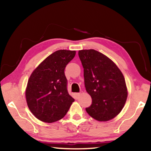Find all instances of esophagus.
<instances>
[{"instance_id": "34e87169", "label": "esophagus", "mask_w": 151, "mask_h": 151, "mask_svg": "<svg viewBox=\"0 0 151 151\" xmlns=\"http://www.w3.org/2000/svg\"><path fill=\"white\" fill-rule=\"evenodd\" d=\"M74 95H75V98L76 99H78L79 98V96H80L81 94L80 93H75V94H74Z\"/></svg>"}]
</instances>
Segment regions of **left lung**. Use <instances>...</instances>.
Here are the masks:
<instances>
[{
  "label": "left lung",
  "mask_w": 151,
  "mask_h": 151,
  "mask_svg": "<svg viewBox=\"0 0 151 151\" xmlns=\"http://www.w3.org/2000/svg\"><path fill=\"white\" fill-rule=\"evenodd\" d=\"M78 56L86 91L92 98L86 112L98 121L114 119L123 109L128 96L122 72L113 61L97 50H81Z\"/></svg>",
  "instance_id": "left-lung-1"
}]
</instances>
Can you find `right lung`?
I'll use <instances>...</instances> for the list:
<instances>
[{
    "mask_svg": "<svg viewBox=\"0 0 151 151\" xmlns=\"http://www.w3.org/2000/svg\"><path fill=\"white\" fill-rule=\"evenodd\" d=\"M75 55V50L55 51L30 75L25 96L30 112L40 121L49 123L59 121L75 101L66 88L65 68Z\"/></svg>",
    "mask_w": 151,
    "mask_h": 151,
    "instance_id": "obj_1",
    "label": "right lung"
}]
</instances>
